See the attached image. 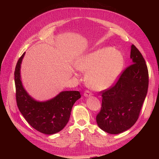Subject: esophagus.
Instances as JSON below:
<instances>
[{
  "label": "esophagus",
  "mask_w": 159,
  "mask_h": 159,
  "mask_svg": "<svg viewBox=\"0 0 159 159\" xmlns=\"http://www.w3.org/2000/svg\"><path fill=\"white\" fill-rule=\"evenodd\" d=\"M84 95L85 97H90V96L92 95V93H91L89 91H85L84 93Z\"/></svg>",
  "instance_id": "34e87169"
}]
</instances>
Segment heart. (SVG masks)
<instances>
[{
  "mask_svg": "<svg viewBox=\"0 0 159 159\" xmlns=\"http://www.w3.org/2000/svg\"><path fill=\"white\" fill-rule=\"evenodd\" d=\"M124 65L123 54L112 48H103L84 56L76 65L82 72H87L85 82L95 90L111 87L121 74Z\"/></svg>",
  "mask_w": 159,
  "mask_h": 159,
  "instance_id": "1",
  "label": "heart"
}]
</instances>
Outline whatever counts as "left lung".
Instances as JSON below:
<instances>
[{
    "label": "left lung",
    "instance_id": "1",
    "mask_svg": "<svg viewBox=\"0 0 159 159\" xmlns=\"http://www.w3.org/2000/svg\"><path fill=\"white\" fill-rule=\"evenodd\" d=\"M132 64L125 70L113 86L101 91L102 109L96 116L99 127L119 134L136 123L148 87V72L141 53L131 45Z\"/></svg>",
    "mask_w": 159,
    "mask_h": 159
}]
</instances>
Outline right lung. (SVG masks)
<instances>
[{"label":"right lung","instance_id":"1","mask_svg":"<svg viewBox=\"0 0 159 159\" xmlns=\"http://www.w3.org/2000/svg\"><path fill=\"white\" fill-rule=\"evenodd\" d=\"M25 52L19 58L14 71L17 106L26 121L38 131L53 134L63 129L68 123L72 107L81 98L78 91H61L46 102H38L24 88L20 78V66Z\"/></svg>","mask_w":159,"mask_h":159}]
</instances>
